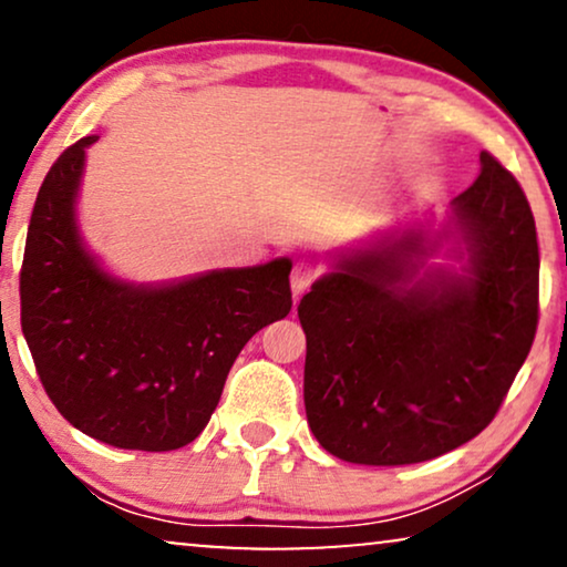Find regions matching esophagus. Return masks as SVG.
<instances>
[{
  "instance_id": "34e87169",
  "label": "esophagus",
  "mask_w": 567,
  "mask_h": 567,
  "mask_svg": "<svg viewBox=\"0 0 567 567\" xmlns=\"http://www.w3.org/2000/svg\"><path fill=\"white\" fill-rule=\"evenodd\" d=\"M320 276V268L315 266V262L309 260H299L297 266L291 270V289H293V297H301L309 286L315 284V278Z\"/></svg>"
}]
</instances>
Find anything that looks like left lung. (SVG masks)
Here are the masks:
<instances>
[{"mask_svg": "<svg viewBox=\"0 0 567 567\" xmlns=\"http://www.w3.org/2000/svg\"><path fill=\"white\" fill-rule=\"evenodd\" d=\"M480 165L439 229L340 252L301 297L307 421L338 460L398 467L467 444L529 355L537 227L516 177L487 152ZM441 249L456 267L424 266Z\"/></svg>", "mask_w": 567, "mask_h": 567, "instance_id": "8db88e82", "label": "left lung"}]
</instances>
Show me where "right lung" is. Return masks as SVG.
Returning a JSON list of instances; mask_svg holds the SVG:
<instances>
[{
	"label": "right lung",
	"mask_w": 567,
	"mask_h": 567,
	"mask_svg": "<svg viewBox=\"0 0 567 567\" xmlns=\"http://www.w3.org/2000/svg\"><path fill=\"white\" fill-rule=\"evenodd\" d=\"M95 142L69 146L38 190L20 270L22 336L74 429L118 449L173 452L206 429L247 340L291 312V260L167 284L113 276L76 219Z\"/></svg>",
	"instance_id": "add662e5"
}]
</instances>
